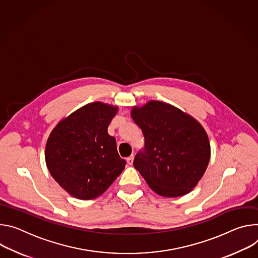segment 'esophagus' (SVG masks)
<instances>
[{
    "label": "esophagus",
    "instance_id": "1",
    "mask_svg": "<svg viewBox=\"0 0 258 258\" xmlns=\"http://www.w3.org/2000/svg\"><path fill=\"white\" fill-rule=\"evenodd\" d=\"M133 160H134V156L132 155V156H130L129 158H127V160H126V161H127L128 165H130V166H131V165L133 164Z\"/></svg>",
    "mask_w": 258,
    "mask_h": 258
}]
</instances>
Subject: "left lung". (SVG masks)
I'll return each instance as SVG.
<instances>
[{
    "mask_svg": "<svg viewBox=\"0 0 258 258\" xmlns=\"http://www.w3.org/2000/svg\"><path fill=\"white\" fill-rule=\"evenodd\" d=\"M145 136L133 165L160 196L175 198L189 192L202 178L210 160L206 131L177 107L151 100L131 110Z\"/></svg>",
    "mask_w": 258,
    "mask_h": 258,
    "instance_id": "left-lung-1",
    "label": "left lung"
}]
</instances>
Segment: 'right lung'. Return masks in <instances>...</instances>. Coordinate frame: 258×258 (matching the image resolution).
<instances>
[{
	"label": "right lung",
	"mask_w": 258,
	"mask_h": 258,
	"mask_svg": "<svg viewBox=\"0 0 258 258\" xmlns=\"http://www.w3.org/2000/svg\"><path fill=\"white\" fill-rule=\"evenodd\" d=\"M117 106L86 104L52 130L45 160L52 177L73 197L91 200L102 195L122 173L126 161L107 127Z\"/></svg>",
	"instance_id": "add662e5"
}]
</instances>
